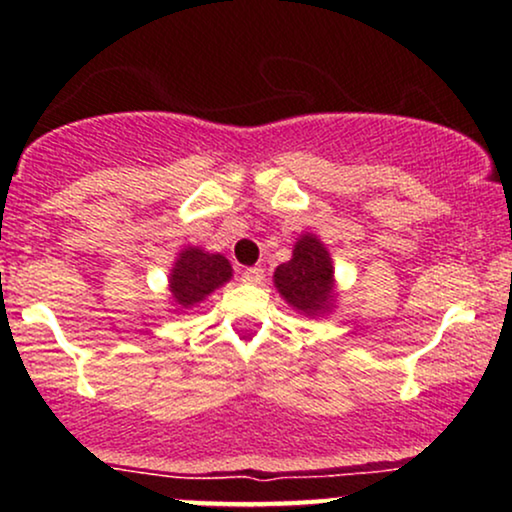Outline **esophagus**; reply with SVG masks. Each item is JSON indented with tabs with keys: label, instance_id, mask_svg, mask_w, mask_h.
Here are the masks:
<instances>
[{
	"label": "esophagus",
	"instance_id": "esophagus-1",
	"mask_svg": "<svg viewBox=\"0 0 512 512\" xmlns=\"http://www.w3.org/2000/svg\"><path fill=\"white\" fill-rule=\"evenodd\" d=\"M262 279H264V269H260V267H248L243 272L245 284H260Z\"/></svg>",
	"mask_w": 512,
	"mask_h": 512
}]
</instances>
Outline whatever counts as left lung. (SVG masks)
Here are the masks:
<instances>
[{
    "label": "left lung",
    "mask_w": 512,
    "mask_h": 512,
    "mask_svg": "<svg viewBox=\"0 0 512 512\" xmlns=\"http://www.w3.org/2000/svg\"><path fill=\"white\" fill-rule=\"evenodd\" d=\"M332 274V260L325 245L313 236H303L291 260L276 267L274 284L293 308L313 315L330 303Z\"/></svg>",
    "instance_id": "8db88e82"
}]
</instances>
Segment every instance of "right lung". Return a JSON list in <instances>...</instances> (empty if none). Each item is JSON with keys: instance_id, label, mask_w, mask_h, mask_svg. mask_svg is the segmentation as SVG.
Masks as SVG:
<instances>
[{"instance_id": "right-lung-1", "label": "right lung", "mask_w": 512, "mask_h": 512, "mask_svg": "<svg viewBox=\"0 0 512 512\" xmlns=\"http://www.w3.org/2000/svg\"><path fill=\"white\" fill-rule=\"evenodd\" d=\"M228 279H231V264L226 257L187 248L180 252V260L175 262L173 274H170V291L175 301L187 308L219 289Z\"/></svg>"}]
</instances>
